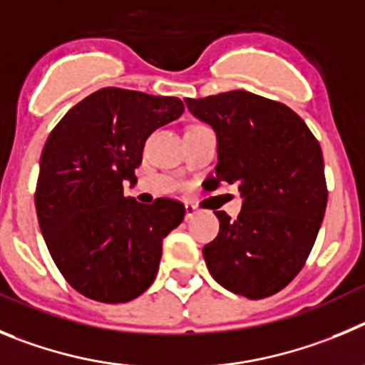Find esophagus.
I'll use <instances>...</instances> for the list:
<instances>
[{"mask_svg":"<svg viewBox=\"0 0 365 365\" xmlns=\"http://www.w3.org/2000/svg\"><path fill=\"white\" fill-rule=\"evenodd\" d=\"M198 212V209H196V205H192V203H185V218H192V216Z\"/></svg>","mask_w":365,"mask_h":365,"instance_id":"34e87169","label":"esophagus"}]
</instances>
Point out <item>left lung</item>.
Instances as JSON below:
<instances>
[{
  "mask_svg": "<svg viewBox=\"0 0 365 365\" xmlns=\"http://www.w3.org/2000/svg\"><path fill=\"white\" fill-rule=\"evenodd\" d=\"M185 103L218 138L215 182L236 183L244 196L238 218L215 211L220 232L203 247L207 269L231 293L271 297L300 272L320 231L327 205L320 143L287 105L247 91Z\"/></svg>",
  "mask_w": 365,
  "mask_h": 365,
  "instance_id": "left-lung-1",
  "label": "left lung"
}]
</instances>
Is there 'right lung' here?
Instances as JSON below:
<instances>
[{
  "label": "right lung",
  "mask_w": 365,
  "mask_h": 365,
  "mask_svg": "<svg viewBox=\"0 0 365 365\" xmlns=\"http://www.w3.org/2000/svg\"><path fill=\"white\" fill-rule=\"evenodd\" d=\"M182 113L178 98L105 87L48 134L36 212L56 267L83 297L121 304L156 278L163 238L182 223L185 207L170 198L142 205L123 195V182H136L150 133Z\"/></svg>",
  "instance_id": "1"
}]
</instances>
